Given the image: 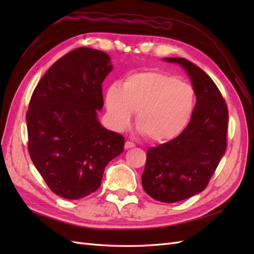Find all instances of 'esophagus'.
Instances as JSON below:
<instances>
[{
    "mask_svg": "<svg viewBox=\"0 0 254 254\" xmlns=\"http://www.w3.org/2000/svg\"><path fill=\"white\" fill-rule=\"evenodd\" d=\"M134 144L132 143V142H129V141H127L126 143H125V146H124V147H125V149H129V148H132V147H134Z\"/></svg>",
    "mask_w": 254,
    "mask_h": 254,
    "instance_id": "34e87169",
    "label": "esophagus"
}]
</instances>
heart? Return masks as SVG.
<instances>
[{"instance_id": "b5f03b06", "label": "heart", "mask_w": 254, "mask_h": 254, "mask_svg": "<svg viewBox=\"0 0 254 254\" xmlns=\"http://www.w3.org/2000/svg\"><path fill=\"white\" fill-rule=\"evenodd\" d=\"M107 113L113 128L123 130L136 112L135 125L152 143H165L186 128L195 107L190 83L160 71L127 76L122 88L112 84L106 92Z\"/></svg>"}]
</instances>
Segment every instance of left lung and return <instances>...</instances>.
I'll return each mask as SVG.
<instances>
[{
	"label": "left lung",
	"mask_w": 254,
	"mask_h": 254,
	"mask_svg": "<svg viewBox=\"0 0 254 254\" xmlns=\"http://www.w3.org/2000/svg\"><path fill=\"white\" fill-rule=\"evenodd\" d=\"M188 73L196 105L190 121L174 140L147 150L142 186L150 197L173 203L206 188L227 148L229 114L216 84L200 67L184 58H164Z\"/></svg>",
	"instance_id": "1"
}]
</instances>
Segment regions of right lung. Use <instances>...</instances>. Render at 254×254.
I'll list each match as a JSON object with an SVG mask.
<instances>
[{
    "label": "right lung",
    "instance_id": "1",
    "mask_svg": "<svg viewBox=\"0 0 254 254\" xmlns=\"http://www.w3.org/2000/svg\"><path fill=\"white\" fill-rule=\"evenodd\" d=\"M110 56L78 48L54 64L37 84L26 114L28 151L56 195L80 199L101 187L104 171L124 150V136L97 118Z\"/></svg>",
    "mask_w": 254,
    "mask_h": 254
}]
</instances>
